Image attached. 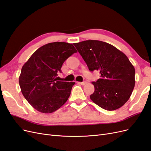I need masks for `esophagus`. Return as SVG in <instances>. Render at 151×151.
<instances>
[{
  "label": "esophagus",
  "instance_id": "1",
  "mask_svg": "<svg viewBox=\"0 0 151 151\" xmlns=\"http://www.w3.org/2000/svg\"><path fill=\"white\" fill-rule=\"evenodd\" d=\"M77 83L81 84V85H82V86H84L85 84H87V83H86V81H84V82H77Z\"/></svg>",
  "mask_w": 151,
  "mask_h": 151
}]
</instances>
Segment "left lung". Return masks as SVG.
<instances>
[{
	"instance_id": "8db88e82",
	"label": "left lung",
	"mask_w": 151,
	"mask_h": 151,
	"mask_svg": "<svg viewBox=\"0 0 151 151\" xmlns=\"http://www.w3.org/2000/svg\"><path fill=\"white\" fill-rule=\"evenodd\" d=\"M74 45L89 70L100 74V79L92 82L94 92L91 99L108 111L124 105L135 84V68L125 54L101 41L86 40Z\"/></svg>"
}]
</instances>
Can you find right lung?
Returning <instances> with one entry per match:
<instances>
[{"label": "right lung", "instance_id": "right-lung-1", "mask_svg": "<svg viewBox=\"0 0 151 151\" xmlns=\"http://www.w3.org/2000/svg\"><path fill=\"white\" fill-rule=\"evenodd\" d=\"M72 44L53 42L43 45L33 53L22 66L19 83L22 94L36 110L51 113L69 98L74 82L57 81V72L73 53Z\"/></svg>", "mask_w": 151, "mask_h": 151}]
</instances>
